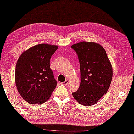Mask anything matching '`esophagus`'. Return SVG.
<instances>
[{
  "instance_id": "esophagus-1",
  "label": "esophagus",
  "mask_w": 134,
  "mask_h": 134,
  "mask_svg": "<svg viewBox=\"0 0 134 134\" xmlns=\"http://www.w3.org/2000/svg\"><path fill=\"white\" fill-rule=\"evenodd\" d=\"M68 83H69V80H68V79H66L65 81V82H62V83H61V84H64V85H67V84H68Z\"/></svg>"
}]
</instances>
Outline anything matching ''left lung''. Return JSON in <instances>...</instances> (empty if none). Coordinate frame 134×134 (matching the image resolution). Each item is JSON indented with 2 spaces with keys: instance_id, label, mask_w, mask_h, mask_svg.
<instances>
[{
  "instance_id": "8db88e82",
  "label": "left lung",
  "mask_w": 134,
  "mask_h": 134,
  "mask_svg": "<svg viewBox=\"0 0 134 134\" xmlns=\"http://www.w3.org/2000/svg\"><path fill=\"white\" fill-rule=\"evenodd\" d=\"M71 47L79 59L81 80L72 96L80 104L92 106L108 91L112 78V65L106 51L98 43L81 42Z\"/></svg>"
}]
</instances>
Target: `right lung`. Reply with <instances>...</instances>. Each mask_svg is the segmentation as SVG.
Instances as JSON below:
<instances>
[{
	"mask_svg": "<svg viewBox=\"0 0 134 134\" xmlns=\"http://www.w3.org/2000/svg\"><path fill=\"white\" fill-rule=\"evenodd\" d=\"M58 46L46 43L23 52L16 64L15 82L22 98L31 104H42L50 97L57 85L50 60Z\"/></svg>",
	"mask_w": 134,
	"mask_h": 134,
	"instance_id": "add662e5",
	"label": "right lung"
}]
</instances>
